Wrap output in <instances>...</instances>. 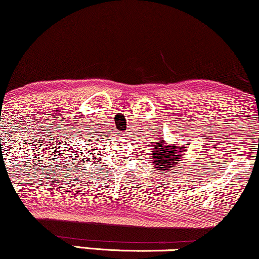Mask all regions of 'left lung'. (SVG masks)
Listing matches in <instances>:
<instances>
[{
    "label": "left lung",
    "mask_w": 259,
    "mask_h": 259,
    "mask_svg": "<svg viewBox=\"0 0 259 259\" xmlns=\"http://www.w3.org/2000/svg\"><path fill=\"white\" fill-rule=\"evenodd\" d=\"M179 145V144H178ZM177 144L167 145V143L163 142L161 138L156 140V144L152 148V163L154 167L161 173H165L170 168H174L179 164V161L183 158L184 152H186V149H181V146ZM190 145V144H187Z\"/></svg>",
    "instance_id": "obj_1"
}]
</instances>
